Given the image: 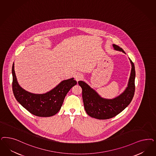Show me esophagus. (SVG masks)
<instances>
[{"mask_svg":"<svg viewBox=\"0 0 156 156\" xmlns=\"http://www.w3.org/2000/svg\"><path fill=\"white\" fill-rule=\"evenodd\" d=\"M83 78V75H81V73H77L75 76L76 80L77 81L80 80Z\"/></svg>","mask_w":156,"mask_h":156,"instance_id":"obj_1","label":"esophagus"}]
</instances>
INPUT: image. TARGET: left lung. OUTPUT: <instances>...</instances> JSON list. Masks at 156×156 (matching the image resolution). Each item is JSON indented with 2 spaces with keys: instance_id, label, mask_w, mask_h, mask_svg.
<instances>
[{
  "instance_id": "1",
  "label": "left lung",
  "mask_w": 156,
  "mask_h": 156,
  "mask_svg": "<svg viewBox=\"0 0 156 156\" xmlns=\"http://www.w3.org/2000/svg\"><path fill=\"white\" fill-rule=\"evenodd\" d=\"M113 47L115 50L125 53L119 46L113 44ZM130 62L131 70L127 87L123 93L114 99L103 98L85 82H78L82 88L84 108L88 115L98 119L112 118L119 114L130 103L134 95L136 77L134 64L131 60Z\"/></svg>"
}]
</instances>
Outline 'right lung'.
<instances>
[{
	"instance_id": "1",
	"label": "right lung",
	"mask_w": 156,
	"mask_h": 156,
	"mask_svg": "<svg viewBox=\"0 0 156 156\" xmlns=\"http://www.w3.org/2000/svg\"><path fill=\"white\" fill-rule=\"evenodd\" d=\"M12 91L15 99L31 114L37 116L49 117L56 114L62 105L66 95L77 84L74 78L62 81L53 90L43 94H35L25 90L16 80L14 64L12 67Z\"/></svg>"
}]
</instances>
